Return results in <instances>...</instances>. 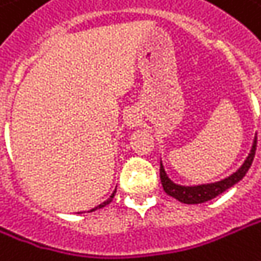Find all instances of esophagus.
I'll use <instances>...</instances> for the list:
<instances>
[{
  "label": "esophagus",
  "instance_id": "1",
  "mask_svg": "<svg viewBox=\"0 0 261 261\" xmlns=\"http://www.w3.org/2000/svg\"><path fill=\"white\" fill-rule=\"evenodd\" d=\"M128 125H130V127H136V124H134L133 121H130V122H128Z\"/></svg>",
  "mask_w": 261,
  "mask_h": 261
}]
</instances>
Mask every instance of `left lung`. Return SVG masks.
<instances>
[{"mask_svg": "<svg viewBox=\"0 0 261 261\" xmlns=\"http://www.w3.org/2000/svg\"><path fill=\"white\" fill-rule=\"evenodd\" d=\"M255 147H257V137L254 139L251 152L248 153L247 160L244 161V164L241 165V168L238 170L237 173H233L232 176L223 178L220 181L208 183V185H198V186H181V185H176L174 181H171L168 178L161 162L160 177H161L162 188H164L165 193H168L170 196L176 198L177 201H180L183 204H202V202H207L210 199L219 196L223 192H226L229 188H232L233 185H237L239 180L244 178V176L247 174V171L250 170V167L253 164L254 155H255Z\"/></svg>", "mask_w": 261, "mask_h": 261, "instance_id": "left-lung-1", "label": "left lung"}]
</instances>
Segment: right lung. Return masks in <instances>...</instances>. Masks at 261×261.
<instances>
[{
    "label": "right lung",
    "instance_id": "obj_1",
    "mask_svg": "<svg viewBox=\"0 0 261 261\" xmlns=\"http://www.w3.org/2000/svg\"><path fill=\"white\" fill-rule=\"evenodd\" d=\"M115 192H116V191H115ZM115 192H114V193H112V195H111V198H109V199H106V201H105V202H101V204H100V205H97V207H94V208H93V210H90V211H96V210H99V208L106 207V205H108V204H111V201H112V198H114V196H115Z\"/></svg>",
    "mask_w": 261,
    "mask_h": 261
}]
</instances>
